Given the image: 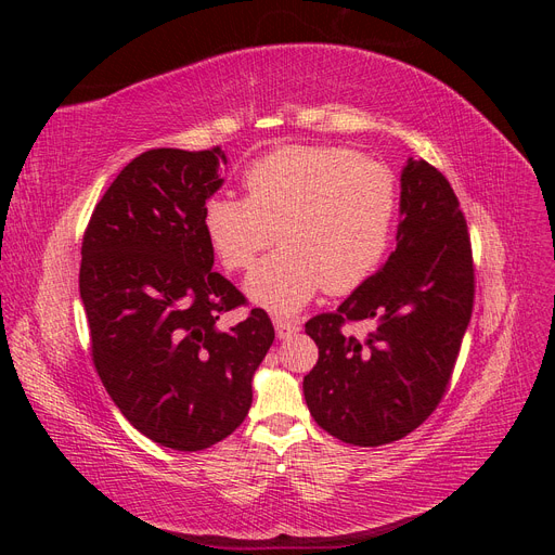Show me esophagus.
I'll list each match as a JSON object with an SVG mask.
<instances>
[{"label": "esophagus", "instance_id": "34e87169", "mask_svg": "<svg viewBox=\"0 0 555 555\" xmlns=\"http://www.w3.org/2000/svg\"><path fill=\"white\" fill-rule=\"evenodd\" d=\"M273 324H275V333H278L280 340L289 338V335L300 331V324L296 322V319H289V317H275Z\"/></svg>", "mask_w": 555, "mask_h": 555}]
</instances>
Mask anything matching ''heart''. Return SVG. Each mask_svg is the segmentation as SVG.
Here are the masks:
<instances>
[{"label": "heart", "mask_w": 555, "mask_h": 555, "mask_svg": "<svg viewBox=\"0 0 555 555\" xmlns=\"http://www.w3.org/2000/svg\"><path fill=\"white\" fill-rule=\"evenodd\" d=\"M247 196L206 201L204 231L227 271H245L249 298L273 312H296L326 287L349 294L375 275L391 247L398 182L384 164L354 150L282 145L249 164Z\"/></svg>", "instance_id": "heart-1"}]
</instances>
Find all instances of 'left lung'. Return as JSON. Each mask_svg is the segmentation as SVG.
<instances>
[{
    "mask_svg": "<svg viewBox=\"0 0 555 555\" xmlns=\"http://www.w3.org/2000/svg\"><path fill=\"white\" fill-rule=\"evenodd\" d=\"M396 249L335 312L306 324L319 359L304 379L314 422L354 447L389 444L440 405L475 306L465 215L449 180L424 159L400 176ZM376 328L359 341L351 321Z\"/></svg>",
    "mask_w": 555,
    "mask_h": 555,
    "instance_id": "obj_1",
    "label": "left lung"
}]
</instances>
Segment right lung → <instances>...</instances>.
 <instances>
[{
  "label": "right lung",
  "mask_w": 555,
  "mask_h": 555,
  "mask_svg": "<svg viewBox=\"0 0 555 555\" xmlns=\"http://www.w3.org/2000/svg\"><path fill=\"white\" fill-rule=\"evenodd\" d=\"M222 166L220 145L147 150L94 206L80 249L96 373L133 428L176 451L208 449L245 422L251 375L275 340L261 308L217 326L245 306L212 271L204 231Z\"/></svg>",
  "instance_id": "1"
}]
</instances>
